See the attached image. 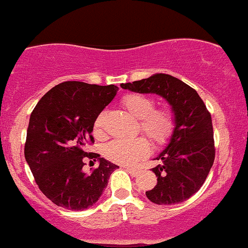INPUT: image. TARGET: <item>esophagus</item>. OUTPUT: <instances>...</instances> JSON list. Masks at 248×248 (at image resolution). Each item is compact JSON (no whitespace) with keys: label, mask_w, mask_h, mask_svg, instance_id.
<instances>
[{"label":"esophagus","mask_w":248,"mask_h":248,"mask_svg":"<svg viewBox=\"0 0 248 248\" xmlns=\"http://www.w3.org/2000/svg\"><path fill=\"white\" fill-rule=\"evenodd\" d=\"M124 170H126L129 174H132V176H134V177L137 176L138 172H139V171L137 170V169H132V168H126V169H124Z\"/></svg>","instance_id":"obj_1"}]
</instances>
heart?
Returning <instances> with one entry per match:
<instances>
[{"label":"heart","mask_w":248,"mask_h":248,"mask_svg":"<svg viewBox=\"0 0 248 248\" xmlns=\"http://www.w3.org/2000/svg\"><path fill=\"white\" fill-rule=\"evenodd\" d=\"M124 109L139 120V128L155 145L164 144L171 135L174 121L173 114L166 107L155 108V101L142 93H128L121 101ZM104 111L98 114L93 122V133L102 134ZM150 151V144L145 138L115 139L103 148V155L108 160L122 165H131L145 157Z\"/></svg>","instance_id":"1"}]
</instances>
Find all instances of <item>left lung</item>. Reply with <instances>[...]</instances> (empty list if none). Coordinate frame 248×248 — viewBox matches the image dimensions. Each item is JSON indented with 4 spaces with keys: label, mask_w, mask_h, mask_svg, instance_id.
Listing matches in <instances>:
<instances>
[{
    "label": "left lung",
    "mask_w": 248,
    "mask_h": 248,
    "mask_svg": "<svg viewBox=\"0 0 248 248\" xmlns=\"http://www.w3.org/2000/svg\"><path fill=\"white\" fill-rule=\"evenodd\" d=\"M121 87L157 93L172 107L174 127L170 142L155 158L160 160L152 169L157 184L146 196L155 204L184 202L203 186L215 159L212 115L196 90L170 75L155 74Z\"/></svg>",
    "instance_id": "left-lung-1"
}]
</instances>
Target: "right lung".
I'll list each match as a JSON object with an SVG mask.
<instances>
[{"mask_svg":"<svg viewBox=\"0 0 248 248\" xmlns=\"http://www.w3.org/2000/svg\"><path fill=\"white\" fill-rule=\"evenodd\" d=\"M116 85L69 80L41 97L30 117L25 158L39 189L54 204L84 210L95 204L119 166L97 153H88L98 114L115 97ZM98 158L90 174L82 172L84 158Z\"/></svg>","mask_w":248,"mask_h":248,"instance_id":"1","label":"right lung"}]
</instances>
